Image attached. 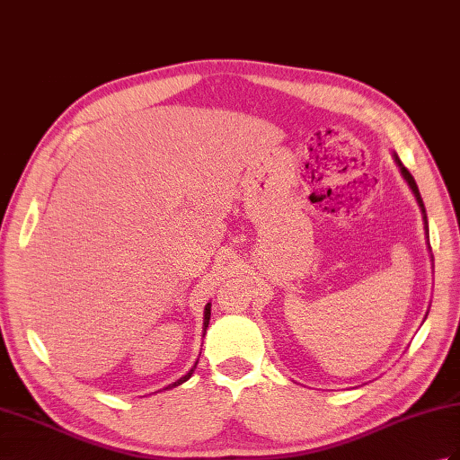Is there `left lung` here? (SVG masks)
<instances>
[{
    "label": "left lung",
    "mask_w": 460,
    "mask_h": 460,
    "mask_svg": "<svg viewBox=\"0 0 460 460\" xmlns=\"http://www.w3.org/2000/svg\"><path fill=\"white\" fill-rule=\"evenodd\" d=\"M394 158H396V164L400 166V172H402V176H403V180L408 181V186L411 188V191L415 194V199H418V204H420V208H421V213H423V221H425V231H427V216H425V206H423V199H421V196H420V190H418V184H415V180H413V176L410 174V170L405 168L403 164H402V160L398 158V155L394 153ZM429 251H431V247H429Z\"/></svg>",
    "instance_id": "obj_1"
}]
</instances>
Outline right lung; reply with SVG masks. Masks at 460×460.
Listing matches in <instances>:
<instances>
[{"label": "right lung", "mask_w": 460, "mask_h": 460, "mask_svg": "<svg viewBox=\"0 0 460 460\" xmlns=\"http://www.w3.org/2000/svg\"><path fill=\"white\" fill-rule=\"evenodd\" d=\"M209 315H211V304H208V305H206V312H204V335H206V329H208V325H209ZM196 365H198V362H196ZM196 365H194V368H196ZM194 368H191V370L188 372V375H184V376H181L180 380H176L174 384H168V386H166V388H163V390L176 388V386H180V384H184L191 375H194Z\"/></svg>", "instance_id": "right-lung-1"}]
</instances>
